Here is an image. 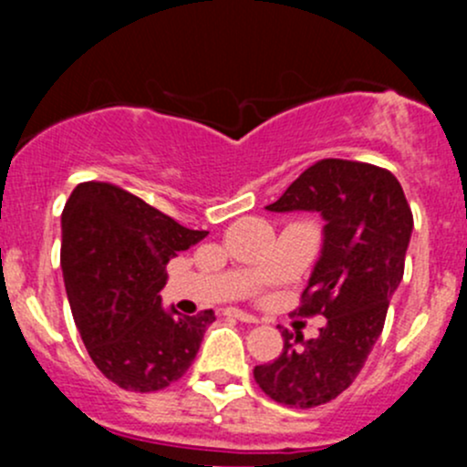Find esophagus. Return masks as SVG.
I'll return each mask as SVG.
<instances>
[{
    "label": "esophagus",
    "instance_id": "esophagus-1",
    "mask_svg": "<svg viewBox=\"0 0 467 467\" xmlns=\"http://www.w3.org/2000/svg\"><path fill=\"white\" fill-rule=\"evenodd\" d=\"M225 317H230V318H237V321H242V323H257V317H253V314H246V312H242V309H225Z\"/></svg>",
    "mask_w": 467,
    "mask_h": 467
}]
</instances>
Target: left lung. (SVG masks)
<instances>
[{"mask_svg": "<svg viewBox=\"0 0 467 467\" xmlns=\"http://www.w3.org/2000/svg\"><path fill=\"white\" fill-rule=\"evenodd\" d=\"M266 210L323 214V253L298 314H321L327 323L300 348L303 337L285 329L282 355L255 366L253 375L277 404L321 407L355 381L384 329L390 296L404 275L411 207L389 169L325 158L305 169Z\"/></svg>", "mask_w": 467, "mask_h": 467, "instance_id": "left-lung-1", "label": "left lung"}]
</instances>
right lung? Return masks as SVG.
I'll return each instance as SVG.
<instances>
[{"instance_id": "obj_1", "label": "right lung", "mask_w": 467, "mask_h": 467, "mask_svg": "<svg viewBox=\"0 0 467 467\" xmlns=\"http://www.w3.org/2000/svg\"><path fill=\"white\" fill-rule=\"evenodd\" d=\"M112 182L77 185L63 210L60 266L88 355L124 390H162L187 373L207 325L160 300L164 264L205 237Z\"/></svg>"}]
</instances>
